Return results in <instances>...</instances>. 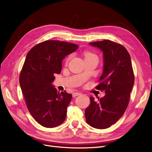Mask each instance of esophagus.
I'll list each match as a JSON object with an SVG mask.
<instances>
[{"instance_id": "34e87169", "label": "esophagus", "mask_w": 152, "mask_h": 152, "mask_svg": "<svg viewBox=\"0 0 152 152\" xmlns=\"http://www.w3.org/2000/svg\"><path fill=\"white\" fill-rule=\"evenodd\" d=\"M80 94H81V93H80V92H74V93L72 94V96H73V97H76V96H78L80 95Z\"/></svg>"}]
</instances>
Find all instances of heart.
Returning a JSON list of instances; mask_svg holds the SVG:
<instances>
[{
	"mask_svg": "<svg viewBox=\"0 0 152 152\" xmlns=\"http://www.w3.org/2000/svg\"><path fill=\"white\" fill-rule=\"evenodd\" d=\"M83 55H84L85 59L93 58V57H95V58H97V55L96 54H94V53H92V52H90V51H84V52H83ZM71 57H72V55H69V56H68V57L65 60V62L67 63L68 61H69L70 60V59L71 58Z\"/></svg>",
	"mask_w": 152,
	"mask_h": 152,
	"instance_id": "obj_1",
	"label": "heart"
}]
</instances>
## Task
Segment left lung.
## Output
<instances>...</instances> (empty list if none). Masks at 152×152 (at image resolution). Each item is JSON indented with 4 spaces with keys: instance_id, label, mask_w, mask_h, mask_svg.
<instances>
[{
    "instance_id": "obj_1",
    "label": "left lung",
    "mask_w": 152,
    "mask_h": 152,
    "mask_svg": "<svg viewBox=\"0 0 152 152\" xmlns=\"http://www.w3.org/2000/svg\"><path fill=\"white\" fill-rule=\"evenodd\" d=\"M103 52L104 69L96 89L106 95L98 101L90 97L86 109V122L97 129H106L116 123L128 106L134 75L129 54L121 44L108 39L89 43Z\"/></svg>"
}]
</instances>
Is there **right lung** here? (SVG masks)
Listing matches in <instances>:
<instances>
[{
    "label": "right lung",
    "mask_w": 152,
    "mask_h": 152,
    "mask_svg": "<svg viewBox=\"0 0 152 152\" xmlns=\"http://www.w3.org/2000/svg\"><path fill=\"white\" fill-rule=\"evenodd\" d=\"M78 46L58 40H47L28 53L20 71L19 83L30 114L41 126L54 128L65 121L72 98L65 91L52 86L54 75L61 71V61Z\"/></svg>",
    "instance_id": "obj_1"
}]
</instances>
